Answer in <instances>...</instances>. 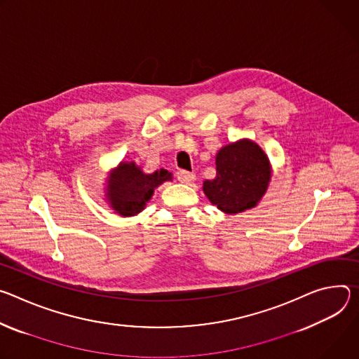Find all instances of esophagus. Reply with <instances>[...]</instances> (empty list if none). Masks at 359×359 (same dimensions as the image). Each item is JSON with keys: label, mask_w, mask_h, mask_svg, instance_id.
<instances>
[{"label": "esophagus", "mask_w": 359, "mask_h": 359, "mask_svg": "<svg viewBox=\"0 0 359 359\" xmlns=\"http://www.w3.org/2000/svg\"><path fill=\"white\" fill-rule=\"evenodd\" d=\"M177 178L180 182L182 184H191L195 180V174L194 172H188V171H178L177 172Z\"/></svg>", "instance_id": "obj_1"}]
</instances>
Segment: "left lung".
Here are the masks:
<instances>
[{
    "instance_id": "obj_1",
    "label": "left lung",
    "mask_w": 359,
    "mask_h": 359,
    "mask_svg": "<svg viewBox=\"0 0 359 359\" xmlns=\"http://www.w3.org/2000/svg\"><path fill=\"white\" fill-rule=\"evenodd\" d=\"M217 177L204 182L208 200L226 214L257 205L268 188L271 167L264 151L248 140L229 144L217 154Z\"/></svg>"
}]
</instances>
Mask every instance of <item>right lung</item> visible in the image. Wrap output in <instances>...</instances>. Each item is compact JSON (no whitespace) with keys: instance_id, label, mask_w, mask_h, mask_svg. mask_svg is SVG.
Listing matches in <instances>:
<instances>
[{"instance_id":"1","label":"right lung","mask_w":359,"mask_h":359,"mask_svg":"<svg viewBox=\"0 0 359 359\" xmlns=\"http://www.w3.org/2000/svg\"><path fill=\"white\" fill-rule=\"evenodd\" d=\"M168 180L171 174L165 170L144 174L134 163H121L109 177L108 200L119 215H135L144 210L154 189Z\"/></svg>"}]
</instances>
